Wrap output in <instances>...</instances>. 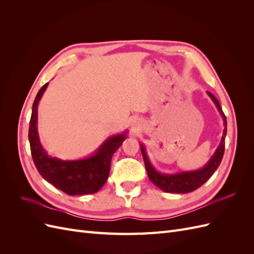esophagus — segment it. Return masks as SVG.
Listing matches in <instances>:
<instances>
[{"label": "esophagus", "mask_w": 254, "mask_h": 254, "mask_svg": "<svg viewBox=\"0 0 254 254\" xmlns=\"http://www.w3.org/2000/svg\"><path fill=\"white\" fill-rule=\"evenodd\" d=\"M130 126H131L132 131H134V132L139 131L142 127V121L140 119H134L131 121V123H130Z\"/></svg>", "instance_id": "esophagus-1"}]
</instances>
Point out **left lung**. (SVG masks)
Listing matches in <instances>:
<instances>
[{
	"mask_svg": "<svg viewBox=\"0 0 254 254\" xmlns=\"http://www.w3.org/2000/svg\"><path fill=\"white\" fill-rule=\"evenodd\" d=\"M206 94L210 96L215 106H216L220 117L222 121H224V131H222L221 141L218 145V147L216 148L214 155L210 158V160L207 161V163L203 167L195 171H186L175 174H163L161 172H158L151 164L144 144L140 143V147L143 155L146 171H147L148 178L156 187H158L163 191H166V193L187 194L190 193V191L197 190L198 188H200L203 183H205L211 178V176L215 173V171L217 170L222 160V157H224L225 139L227 135V120L224 112H222V109L217 101V98L212 93H210V92H206Z\"/></svg>",
	"mask_w": 254,
	"mask_h": 254,
	"instance_id": "1",
	"label": "left lung"
}]
</instances>
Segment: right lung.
I'll use <instances>...</instances> for the list:
<instances>
[{
  "label": "right lung",
  "instance_id": "1",
  "mask_svg": "<svg viewBox=\"0 0 254 254\" xmlns=\"http://www.w3.org/2000/svg\"><path fill=\"white\" fill-rule=\"evenodd\" d=\"M49 82L39 90L35 98L29 122L28 139L34 163L42 178L65 194H94L103 188L110 173L113 153L126 140L128 130L111 135L89 157L78 160H61L50 156L43 148L38 133V105Z\"/></svg>",
  "mask_w": 254,
  "mask_h": 254
}]
</instances>
